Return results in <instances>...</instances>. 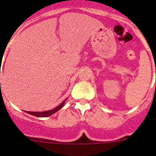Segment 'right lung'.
Wrapping results in <instances>:
<instances>
[{"label":"right lung","mask_w":156,"mask_h":156,"mask_svg":"<svg viewBox=\"0 0 156 156\" xmlns=\"http://www.w3.org/2000/svg\"><path fill=\"white\" fill-rule=\"evenodd\" d=\"M66 100H64L60 105H59L57 107L53 108V109L51 110H49V111H45V112H26H26L27 113H29V114H31L32 115L36 116V117H48V116L51 115H53V113L56 112L58 110L60 109V108L63 106V105L65 104Z\"/></svg>","instance_id":"add662e5"}]
</instances>
